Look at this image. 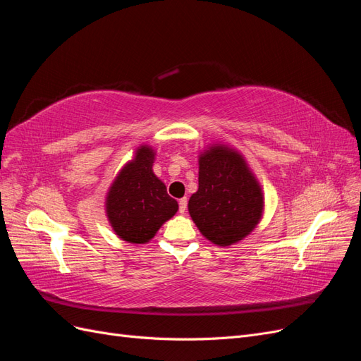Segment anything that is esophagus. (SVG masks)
<instances>
[{
  "instance_id": "34e87169",
  "label": "esophagus",
  "mask_w": 361,
  "mask_h": 361,
  "mask_svg": "<svg viewBox=\"0 0 361 361\" xmlns=\"http://www.w3.org/2000/svg\"><path fill=\"white\" fill-rule=\"evenodd\" d=\"M187 203H188L187 197H183V199H180V200H179V212H180V214H185V212H187Z\"/></svg>"
}]
</instances>
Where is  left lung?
I'll return each mask as SVG.
<instances>
[{
  "label": "left lung",
  "instance_id": "obj_1",
  "mask_svg": "<svg viewBox=\"0 0 361 361\" xmlns=\"http://www.w3.org/2000/svg\"><path fill=\"white\" fill-rule=\"evenodd\" d=\"M264 195L238 152L214 146L199 159V190L188 211L211 243L227 247L245 238L262 216Z\"/></svg>",
  "mask_w": 361,
  "mask_h": 361
}]
</instances>
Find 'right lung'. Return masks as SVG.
<instances>
[{"mask_svg":"<svg viewBox=\"0 0 361 361\" xmlns=\"http://www.w3.org/2000/svg\"><path fill=\"white\" fill-rule=\"evenodd\" d=\"M155 154L147 146L122 169L106 195V215L123 241L145 244L178 212V202L152 170Z\"/></svg>","mask_w":361,"mask_h":361,"instance_id":"obj_1","label":"right lung"}]
</instances>
